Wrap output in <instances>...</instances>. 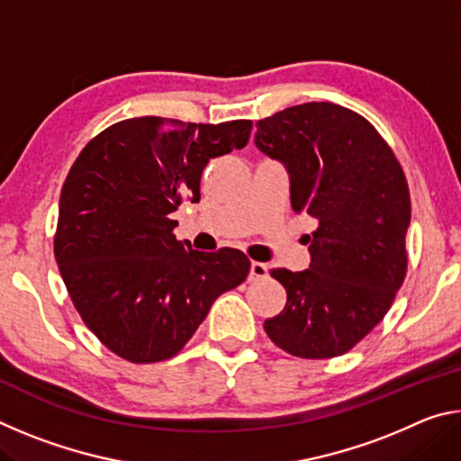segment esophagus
Returning a JSON list of instances; mask_svg holds the SVG:
<instances>
[{
    "instance_id": "obj_1",
    "label": "esophagus",
    "mask_w": 461,
    "mask_h": 461,
    "mask_svg": "<svg viewBox=\"0 0 461 461\" xmlns=\"http://www.w3.org/2000/svg\"><path fill=\"white\" fill-rule=\"evenodd\" d=\"M268 276V267L262 262H252L249 264V280H262Z\"/></svg>"
}]
</instances>
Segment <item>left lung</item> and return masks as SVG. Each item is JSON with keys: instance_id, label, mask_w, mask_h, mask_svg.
<instances>
[{"instance_id": "1", "label": "left lung", "mask_w": 461, "mask_h": 461, "mask_svg": "<svg viewBox=\"0 0 461 461\" xmlns=\"http://www.w3.org/2000/svg\"><path fill=\"white\" fill-rule=\"evenodd\" d=\"M256 128V146L288 170L293 209L317 223L309 268L270 272L286 305L264 330L293 356H341L384 319L407 275V178L376 128L348 107L311 101Z\"/></svg>"}]
</instances>
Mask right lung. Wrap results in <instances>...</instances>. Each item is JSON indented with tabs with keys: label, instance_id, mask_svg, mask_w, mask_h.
Segmentation results:
<instances>
[{
	"label": "right lung",
	"instance_id": "1",
	"mask_svg": "<svg viewBox=\"0 0 461 461\" xmlns=\"http://www.w3.org/2000/svg\"><path fill=\"white\" fill-rule=\"evenodd\" d=\"M252 122L123 120L77 156L62 185L54 258L85 325L134 364L176 356L213 301L249 272L244 252L205 254L173 233L185 199L199 203L201 175L248 144Z\"/></svg>",
	"mask_w": 461,
	"mask_h": 461
}]
</instances>
